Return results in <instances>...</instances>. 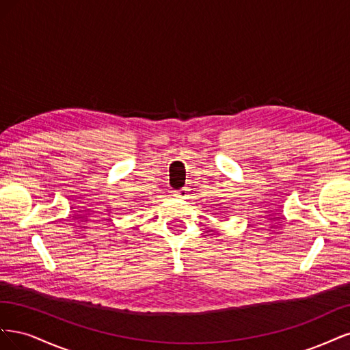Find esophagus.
<instances>
[{
  "instance_id": "1",
  "label": "esophagus",
  "mask_w": 350,
  "mask_h": 350,
  "mask_svg": "<svg viewBox=\"0 0 350 350\" xmlns=\"http://www.w3.org/2000/svg\"><path fill=\"white\" fill-rule=\"evenodd\" d=\"M176 198H185L187 196V189H179V191H175L174 194Z\"/></svg>"
}]
</instances>
